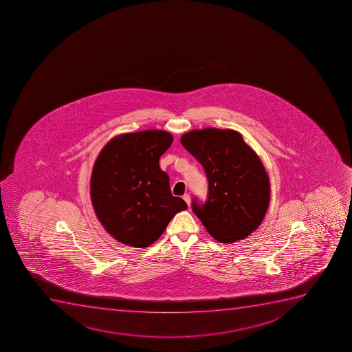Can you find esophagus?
<instances>
[{"instance_id":"esophagus-1","label":"esophagus","mask_w":352,"mask_h":352,"mask_svg":"<svg viewBox=\"0 0 352 352\" xmlns=\"http://www.w3.org/2000/svg\"><path fill=\"white\" fill-rule=\"evenodd\" d=\"M182 199H184V201L187 203V206H190V195L185 194V195L182 196Z\"/></svg>"}]
</instances>
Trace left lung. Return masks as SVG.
I'll return each instance as SVG.
<instances>
[{
    "label": "left lung",
    "instance_id": "obj_1",
    "mask_svg": "<svg viewBox=\"0 0 352 352\" xmlns=\"http://www.w3.org/2000/svg\"><path fill=\"white\" fill-rule=\"evenodd\" d=\"M206 170V202L194 197L192 212L221 243L243 240L257 230L270 203V180L257 153L233 129H195L182 138Z\"/></svg>",
    "mask_w": 352,
    "mask_h": 352
}]
</instances>
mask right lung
<instances>
[{"instance_id": "obj_1", "label": "right lung", "mask_w": 352, "mask_h": 352, "mask_svg": "<svg viewBox=\"0 0 352 352\" xmlns=\"http://www.w3.org/2000/svg\"><path fill=\"white\" fill-rule=\"evenodd\" d=\"M173 142L165 131L116 136L102 149L91 178L94 211L107 232L131 247L153 244L170 219L187 209L172 195L160 158Z\"/></svg>"}]
</instances>
